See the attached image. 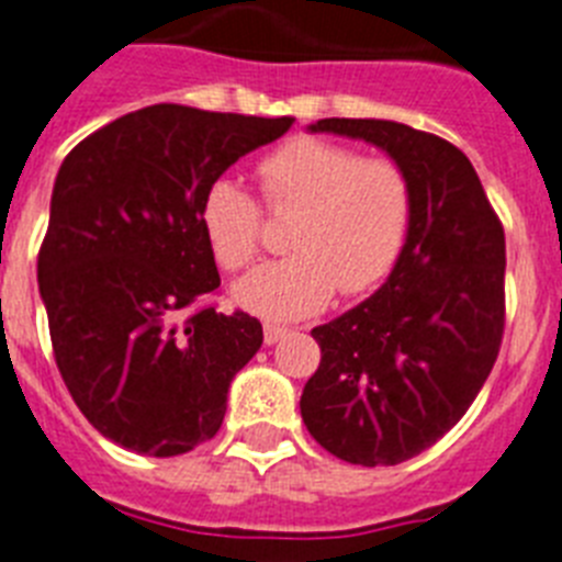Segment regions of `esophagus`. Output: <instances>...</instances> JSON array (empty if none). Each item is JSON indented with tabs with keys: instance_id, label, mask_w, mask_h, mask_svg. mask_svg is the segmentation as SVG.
<instances>
[{
	"instance_id": "1",
	"label": "esophagus",
	"mask_w": 562,
	"mask_h": 562,
	"mask_svg": "<svg viewBox=\"0 0 562 562\" xmlns=\"http://www.w3.org/2000/svg\"><path fill=\"white\" fill-rule=\"evenodd\" d=\"M285 334H289V328H282V325L268 323L266 328H262V339H266V346H273V342L285 337Z\"/></svg>"
}]
</instances>
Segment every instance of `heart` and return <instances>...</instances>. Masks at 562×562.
Listing matches in <instances>:
<instances>
[{"instance_id": "heart-1", "label": "heart", "mask_w": 562, "mask_h": 562, "mask_svg": "<svg viewBox=\"0 0 562 562\" xmlns=\"http://www.w3.org/2000/svg\"><path fill=\"white\" fill-rule=\"evenodd\" d=\"M262 205L289 214V257L266 262L234 285V303L262 319L311 317L337 289L366 294L389 277L414 216L408 173L394 159L362 157L348 145L294 136L254 168ZM211 257L237 273L259 254L262 220L254 196L234 179H216L200 202Z\"/></svg>"}]
</instances>
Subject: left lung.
I'll list each match as a JSON object with an SVG mask.
<instances>
[{"label":"left lung","instance_id":"left-lung-1","mask_svg":"<svg viewBox=\"0 0 562 562\" xmlns=\"http://www.w3.org/2000/svg\"><path fill=\"white\" fill-rule=\"evenodd\" d=\"M408 173L412 231L389 280L311 337L323 360L300 397L311 437L353 465H397L457 426L492 374L506 323V234L474 165L391 120H319Z\"/></svg>","mask_w":562,"mask_h":562}]
</instances>
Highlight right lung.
Returning <instances> with one entry per match:
<instances>
[{"mask_svg": "<svg viewBox=\"0 0 562 562\" xmlns=\"http://www.w3.org/2000/svg\"><path fill=\"white\" fill-rule=\"evenodd\" d=\"M291 122L150 105L85 136L56 173L36 262L56 369L122 449L177 457L223 426L262 325L205 303L220 271L196 214L211 182Z\"/></svg>", "mask_w": 562, "mask_h": 562, "instance_id": "right-lung-1", "label": "right lung"}]
</instances>
